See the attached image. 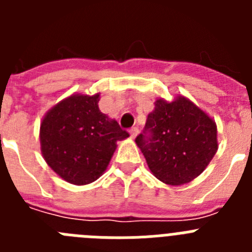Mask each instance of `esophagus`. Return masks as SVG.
<instances>
[{
  "instance_id": "obj_1",
  "label": "esophagus",
  "mask_w": 252,
  "mask_h": 252,
  "mask_svg": "<svg viewBox=\"0 0 252 252\" xmlns=\"http://www.w3.org/2000/svg\"><path fill=\"white\" fill-rule=\"evenodd\" d=\"M137 133H139V128L137 127H132L130 130V136L131 139H135V137L137 136Z\"/></svg>"
}]
</instances>
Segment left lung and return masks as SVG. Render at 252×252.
Here are the masks:
<instances>
[{
	"label": "left lung",
	"mask_w": 252,
	"mask_h": 252,
	"mask_svg": "<svg viewBox=\"0 0 252 252\" xmlns=\"http://www.w3.org/2000/svg\"><path fill=\"white\" fill-rule=\"evenodd\" d=\"M135 141L154 177L183 186L201 175L217 153V126L184 95L171 102L158 98Z\"/></svg>",
	"instance_id": "1"
}]
</instances>
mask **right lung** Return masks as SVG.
I'll list each match as a JSON object with an SVG mask.
<instances>
[{"mask_svg":"<svg viewBox=\"0 0 252 252\" xmlns=\"http://www.w3.org/2000/svg\"><path fill=\"white\" fill-rule=\"evenodd\" d=\"M99 93H74L51 107L40 124L44 160L62 179L86 186L110 164L117 141L127 139L115 119L102 113Z\"/></svg>","mask_w":252,"mask_h":252,"instance_id":"1","label":"right lung"}]
</instances>
